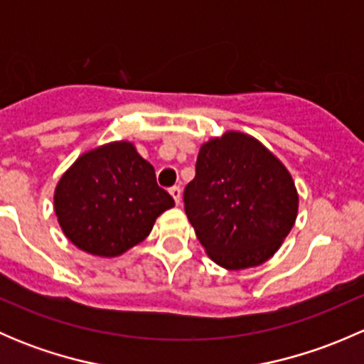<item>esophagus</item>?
Here are the masks:
<instances>
[{
	"instance_id": "1",
	"label": "esophagus",
	"mask_w": 364,
	"mask_h": 364,
	"mask_svg": "<svg viewBox=\"0 0 364 364\" xmlns=\"http://www.w3.org/2000/svg\"><path fill=\"white\" fill-rule=\"evenodd\" d=\"M168 193H171V197L174 199L176 204L181 203V188H179V186H172V188L168 190Z\"/></svg>"
}]
</instances>
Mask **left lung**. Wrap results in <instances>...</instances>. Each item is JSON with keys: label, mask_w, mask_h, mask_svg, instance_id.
Instances as JSON below:
<instances>
[{"label": "left lung", "mask_w": 364, "mask_h": 364, "mask_svg": "<svg viewBox=\"0 0 364 364\" xmlns=\"http://www.w3.org/2000/svg\"><path fill=\"white\" fill-rule=\"evenodd\" d=\"M289 168L259 139L229 130L199 149L185 211L209 259L229 271L269 260L296 223Z\"/></svg>", "instance_id": "left-lung-1"}]
</instances>
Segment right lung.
Returning <instances> with one entry per match:
<instances>
[{"instance_id":"1","label":"right lung","mask_w":364,"mask_h":364,"mask_svg":"<svg viewBox=\"0 0 364 364\" xmlns=\"http://www.w3.org/2000/svg\"><path fill=\"white\" fill-rule=\"evenodd\" d=\"M172 205L174 199L156 185L153 165L130 141L82 153L54 188V213L67 240L105 259L144 241Z\"/></svg>"}]
</instances>
